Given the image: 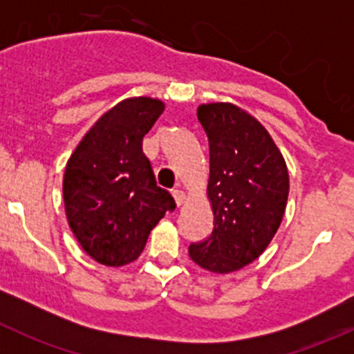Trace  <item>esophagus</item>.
Returning <instances> with one entry per match:
<instances>
[{
  "mask_svg": "<svg viewBox=\"0 0 354 354\" xmlns=\"http://www.w3.org/2000/svg\"><path fill=\"white\" fill-rule=\"evenodd\" d=\"M173 198H174V202H176V205L180 207L181 203L185 202V192L183 190H173Z\"/></svg>",
  "mask_w": 354,
  "mask_h": 354,
  "instance_id": "1",
  "label": "esophagus"
}]
</instances>
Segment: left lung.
Masks as SVG:
<instances>
[{"instance_id": "8db88e82", "label": "left lung", "mask_w": 354, "mask_h": 354, "mask_svg": "<svg viewBox=\"0 0 354 354\" xmlns=\"http://www.w3.org/2000/svg\"><path fill=\"white\" fill-rule=\"evenodd\" d=\"M209 140V195L214 230L188 246L202 269L227 274L248 266L276 234L289 194L286 162L266 128L230 102L202 104Z\"/></svg>"}]
</instances>
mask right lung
<instances>
[{
	"label": "right lung",
	"mask_w": 354,
	"mask_h": 354,
	"mask_svg": "<svg viewBox=\"0 0 354 354\" xmlns=\"http://www.w3.org/2000/svg\"><path fill=\"white\" fill-rule=\"evenodd\" d=\"M162 111L159 99L118 102L68 159L63 178L68 224L82 248L102 266L137 260L152 227L176 209L169 192L157 187L142 152V140Z\"/></svg>",
	"instance_id": "add662e5"
}]
</instances>
